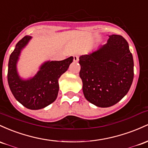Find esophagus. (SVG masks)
Segmentation results:
<instances>
[{
	"label": "esophagus",
	"instance_id": "obj_1",
	"mask_svg": "<svg viewBox=\"0 0 148 148\" xmlns=\"http://www.w3.org/2000/svg\"><path fill=\"white\" fill-rule=\"evenodd\" d=\"M78 60H79L78 56H77V55L73 56V61H74V62H77V61H78Z\"/></svg>",
	"mask_w": 148,
	"mask_h": 148
}]
</instances>
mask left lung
Wrapping results in <instances>:
<instances>
[{
    "label": "left lung",
    "mask_w": 148,
    "mask_h": 148,
    "mask_svg": "<svg viewBox=\"0 0 148 148\" xmlns=\"http://www.w3.org/2000/svg\"><path fill=\"white\" fill-rule=\"evenodd\" d=\"M79 59L83 94L91 103L110 107L129 92L134 79V59L122 36H110L106 45Z\"/></svg>",
    "instance_id": "8db88e82"
}]
</instances>
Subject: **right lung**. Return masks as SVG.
I'll return each mask as SVG.
<instances>
[{
	"label": "right lung",
	"instance_id": "obj_1",
	"mask_svg": "<svg viewBox=\"0 0 148 148\" xmlns=\"http://www.w3.org/2000/svg\"><path fill=\"white\" fill-rule=\"evenodd\" d=\"M31 38L29 36H24L16 43L15 49L11 53L8 63V81L13 96L20 103L31 110H39L56 100L59 88L58 80L69 69L73 57L45 62L33 78L23 80L18 75L16 65L21 50Z\"/></svg>",
	"mask_w": 148,
	"mask_h": 148
}]
</instances>
